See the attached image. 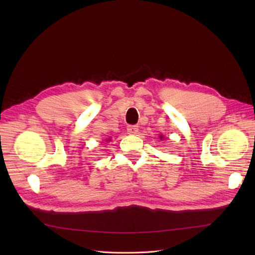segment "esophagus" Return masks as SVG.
<instances>
[{
  "label": "esophagus",
  "instance_id": "1",
  "mask_svg": "<svg viewBox=\"0 0 255 255\" xmlns=\"http://www.w3.org/2000/svg\"><path fill=\"white\" fill-rule=\"evenodd\" d=\"M128 133L130 135H135L138 133V127L137 126H128L127 128Z\"/></svg>",
  "mask_w": 255,
  "mask_h": 255
}]
</instances>
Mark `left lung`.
<instances>
[{"mask_svg":"<svg viewBox=\"0 0 255 255\" xmlns=\"http://www.w3.org/2000/svg\"><path fill=\"white\" fill-rule=\"evenodd\" d=\"M160 138H163V136H160Z\"/></svg>","mask_w":255,"mask_h":255,"instance_id":"1","label":"left lung"}]
</instances>
